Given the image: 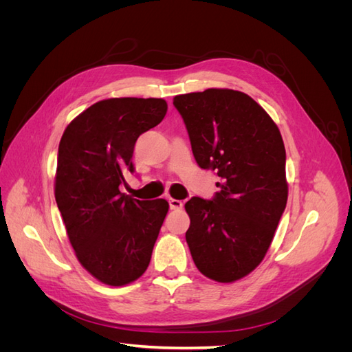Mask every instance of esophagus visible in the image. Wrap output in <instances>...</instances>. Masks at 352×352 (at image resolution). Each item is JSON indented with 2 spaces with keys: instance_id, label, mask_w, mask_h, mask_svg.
Wrapping results in <instances>:
<instances>
[{
  "instance_id": "esophagus-1",
  "label": "esophagus",
  "mask_w": 352,
  "mask_h": 352,
  "mask_svg": "<svg viewBox=\"0 0 352 352\" xmlns=\"http://www.w3.org/2000/svg\"><path fill=\"white\" fill-rule=\"evenodd\" d=\"M168 204H170V208H172V210H182V207H184V202L182 201H180V199H173V198L168 199Z\"/></svg>"
}]
</instances>
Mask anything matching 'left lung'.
<instances>
[{
  "instance_id": "8db88e82",
  "label": "left lung",
  "mask_w": 352,
  "mask_h": 352,
  "mask_svg": "<svg viewBox=\"0 0 352 352\" xmlns=\"http://www.w3.org/2000/svg\"><path fill=\"white\" fill-rule=\"evenodd\" d=\"M197 164L221 182L211 199L192 197L186 242L198 270L217 282L251 273L267 252L287 199L286 153L278 126L247 94L177 95Z\"/></svg>"
}]
</instances>
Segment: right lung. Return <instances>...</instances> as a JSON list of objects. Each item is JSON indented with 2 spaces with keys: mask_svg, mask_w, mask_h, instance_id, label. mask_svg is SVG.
I'll list each match as a JSON object with an SVG mask.
<instances>
[{
  "mask_svg": "<svg viewBox=\"0 0 352 352\" xmlns=\"http://www.w3.org/2000/svg\"><path fill=\"white\" fill-rule=\"evenodd\" d=\"M162 98H111L79 114L61 136L56 201L80 264L94 278L122 286L144 274L168 211L166 199L120 192L135 173L133 148L164 119Z\"/></svg>",
  "mask_w": 352,
  "mask_h": 352,
  "instance_id": "obj_1",
  "label": "right lung"
}]
</instances>
